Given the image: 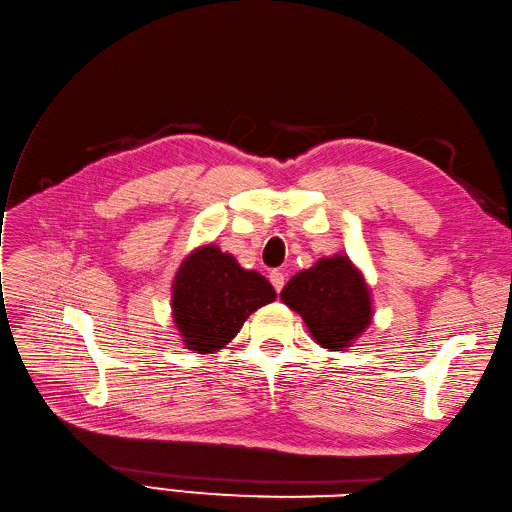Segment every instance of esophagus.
<instances>
[{
    "label": "esophagus",
    "mask_w": 512,
    "mask_h": 512,
    "mask_svg": "<svg viewBox=\"0 0 512 512\" xmlns=\"http://www.w3.org/2000/svg\"><path fill=\"white\" fill-rule=\"evenodd\" d=\"M270 283H272V288H275L277 292H281L283 290V285H285V275L281 270H272L270 272Z\"/></svg>",
    "instance_id": "obj_1"
}]
</instances>
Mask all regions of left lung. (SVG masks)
<instances>
[{
	"label": "left lung",
	"instance_id": "obj_1",
	"mask_svg": "<svg viewBox=\"0 0 512 512\" xmlns=\"http://www.w3.org/2000/svg\"><path fill=\"white\" fill-rule=\"evenodd\" d=\"M281 301L303 318L316 344L329 351L353 347L373 323V294L349 255L320 257L285 283Z\"/></svg>",
	"mask_w": 512,
	"mask_h": 512
}]
</instances>
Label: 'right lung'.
Masks as SVG:
<instances>
[{"label": "right lung", "mask_w": 512, "mask_h": 512, "mask_svg": "<svg viewBox=\"0 0 512 512\" xmlns=\"http://www.w3.org/2000/svg\"><path fill=\"white\" fill-rule=\"evenodd\" d=\"M172 323L185 349L216 353L240 334L246 318L277 299L257 270H246L218 244L196 246L172 281Z\"/></svg>", "instance_id": "obj_1"}]
</instances>
